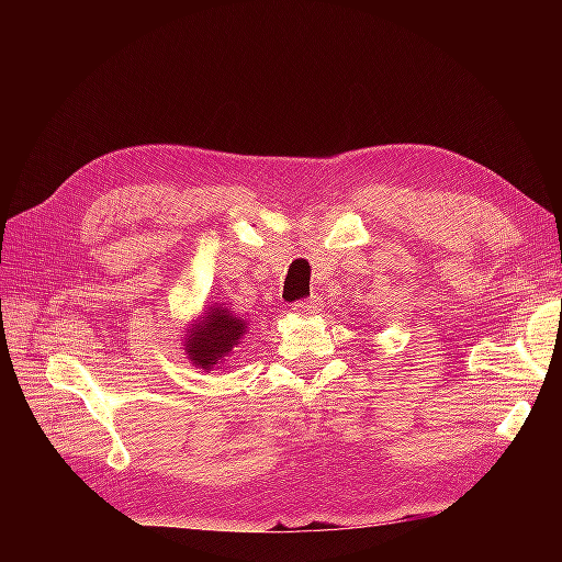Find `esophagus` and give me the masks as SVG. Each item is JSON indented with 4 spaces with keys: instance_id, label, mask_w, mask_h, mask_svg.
<instances>
[{
    "instance_id": "obj_1",
    "label": "esophagus",
    "mask_w": 562,
    "mask_h": 562,
    "mask_svg": "<svg viewBox=\"0 0 562 562\" xmlns=\"http://www.w3.org/2000/svg\"><path fill=\"white\" fill-rule=\"evenodd\" d=\"M316 310H318L316 297H304L293 304V312L300 316H312V314H316Z\"/></svg>"
}]
</instances>
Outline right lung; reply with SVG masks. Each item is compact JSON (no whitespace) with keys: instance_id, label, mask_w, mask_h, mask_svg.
<instances>
[{"instance_id":"right-lung-1","label":"right lung","mask_w":562,"mask_h":562,"mask_svg":"<svg viewBox=\"0 0 562 562\" xmlns=\"http://www.w3.org/2000/svg\"><path fill=\"white\" fill-rule=\"evenodd\" d=\"M246 333V321L229 314L225 307H209L206 316L194 328H190V345L187 353L194 366L211 370L223 356H227L236 345L241 342Z\"/></svg>"}]
</instances>
